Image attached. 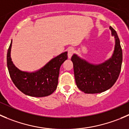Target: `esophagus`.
<instances>
[{"label":"esophagus","instance_id":"obj_1","mask_svg":"<svg viewBox=\"0 0 129 129\" xmlns=\"http://www.w3.org/2000/svg\"><path fill=\"white\" fill-rule=\"evenodd\" d=\"M74 52V49L73 48H72V47H71V48H69L68 49V57L69 58H71V57H72V55H73Z\"/></svg>","mask_w":129,"mask_h":129}]
</instances>
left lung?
Returning a JSON list of instances; mask_svg holds the SVG:
<instances>
[{
  "label": "left lung",
  "instance_id": "1",
  "mask_svg": "<svg viewBox=\"0 0 129 129\" xmlns=\"http://www.w3.org/2000/svg\"><path fill=\"white\" fill-rule=\"evenodd\" d=\"M115 38L113 56L100 65L90 64L76 55L71 58L73 62L75 80L77 87L88 94L100 93L113 86L118 78L122 63V50L115 30L110 27Z\"/></svg>",
  "mask_w": 129,
  "mask_h": 129
}]
</instances>
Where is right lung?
I'll return each instance as SVG.
<instances>
[{
    "label": "right lung",
    "instance_id": "right-lung-1",
    "mask_svg": "<svg viewBox=\"0 0 129 129\" xmlns=\"http://www.w3.org/2000/svg\"><path fill=\"white\" fill-rule=\"evenodd\" d=\"M12 41L7 50V64L10 77L15 86L24 94L33 97H44L53 93L58 84L61 65L67 58V52L61 53L35 72L19 70L11 61Z\"/></svg>",
    "mask_w": 129,
    "mask_h": 129
}]
</instances>
